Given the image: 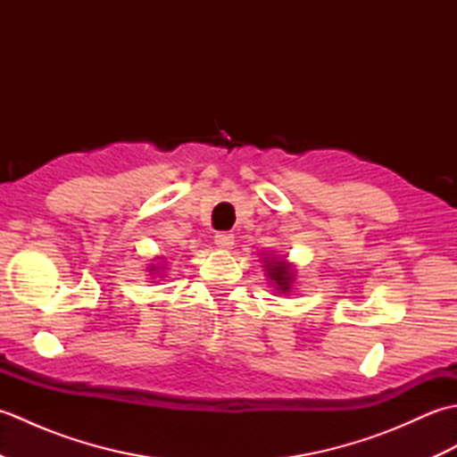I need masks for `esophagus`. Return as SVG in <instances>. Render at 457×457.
Returning a JSON list of instances; mask_svg holds the SVG:
<instances>
[{
    "mask_svg": "<svg viewBox=\"0 0 457 457\" xmlns=\"http://www.w3.org/2000/svg\"><path fill=\"white\" fill-rule=\"evenodd\" d=\"M213 244H216L220 249L228 251L234 247V236L228 234V231H221V234H216V237H213Z\"/></svg>",
    "mask_w": 457,
    "mask_h": 457,
    "instance_id": "esophagus-1",
    "label": "esophagus"
}]
</instances>
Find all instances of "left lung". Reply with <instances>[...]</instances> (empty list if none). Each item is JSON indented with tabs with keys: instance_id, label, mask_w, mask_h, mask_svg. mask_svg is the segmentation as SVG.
Listing matches in <instances>:
<instances>
[{
	"instance_id": "left-lung-1",
	"label": "left lung",
	"mask_w": 457,
	"mask_h": 457,
	"mask_svg": "<svg viewBox=\"0 0 457 457\" xmlns=\"http://www.w3.org/2000/svg\"><path fill=\"white\" fill-rule=\"evenodd\" d=\"M263 261L265 275L269 278L270 287L275 288L277 295H290L293 293V287L296 283V265L290 263L287 255L277 257V255H265L261 257Z\"/></svg>"
}]
</instances>
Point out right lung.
<instances>
[{
	"label": "right lung",
	"instance_id": "1",
	"mask_svg": "<svg viewBox=\"0 0 457 457\" xmlns=\"http://www.w3.org/2000/svg\"><path fill=\"white\" fill-rule=\"evenodd\" d=\"M167 259L164 257H154V261L153 263H149V267H147V273H149V277H151V280L149 283H153V278H157V277H164V270H167Z\"/></svg>",
	"mask_w": 457,
	"mask_h": 457
}]
</instances>
